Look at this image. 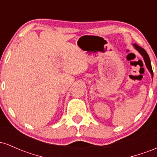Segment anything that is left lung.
I'll list each match as a JSON object with an SVG mask.
<instances>
[{
	"instance_id": "obj_1",
	"label": "left lung",
	"mask_w": 157,
	"mask_h": 157,
	"mask_svg": "<svg viewBox=\"0 0 157 157\" xmlns=\"http://www.w3.org/2000/svg\"><path fill=\"white\" fill-rule=\"evenodd\" d=\"M134 48H136L137 51L140 52V54H141V55L143 57V59L144 60H145V65H146V67L147 69H148V71H150L151 75H152L153 77V70H152V67H151V60H150V58H149V56L147 55V53L146 52H145V50L144 49V48H142V47H140V46H139L137 44H134Z\"/></svg>"
}]
</instances>
